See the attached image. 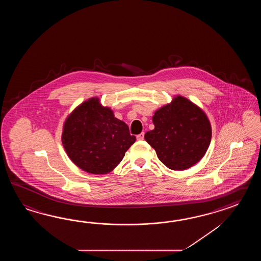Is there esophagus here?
I'll list each match as a JSON object with an SVG mask.
<instances>
[{
  "label": "esophagus",
  "mask_w": 261,
  "mask_h": 261,
  "mask_svg": "<svg viewBox=\"0 0 261 261\" xmlns=\"http://www.w3.org/2000/svg\"><path fill=\"white\" fill-rule=\"evenodd\" d=\"M136 138H137V140H139V141H142V140H144V133H140V134H138V135H137V136H136Z\"/></svg>",
  "instance_id": "esophagus-1"
}]
</instances>
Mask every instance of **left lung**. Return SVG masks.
<instances>
[{
	"instance_id": "8db88e82",
	"label": "left lung",
	"mask_w": 261,
	"mask_h": 261,
	"mask_svg": "<svg viewBox=\"0 0 261 261\" xmlns=\"http://www.w3.org/2000/svg\"><path fill=\"white\" fill-rule=\"evenodd\" d=\"M155 128L144 139L159 160L171 170L183 171L205 155L211 143V124L200 107L182 96L175 97L153 116Z\"/></svg>"
}]
</instances>
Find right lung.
<instances>
[{
	"label": "right lung",
	"mask_w": 261,
	"mask_h": 261,
	"mask_svg": "<svg viewBox=\"0 0 261 261\" xmlns=\"http://www.w3.org/2000/svg\"><path fill=\"white\" fill-rule=\"evenodd\" d=\"M128 125L115 117L98 98L84 101L67 117L61 136L71 161L85 172L106 174L122 161L135 142Z\"/></svg>",
	"instance_id": "1"
}]
</instances>
